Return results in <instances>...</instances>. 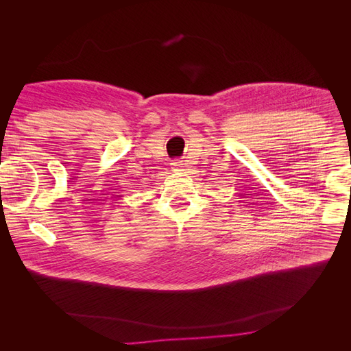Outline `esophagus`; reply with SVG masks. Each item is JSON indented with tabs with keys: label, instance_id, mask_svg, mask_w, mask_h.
<instances>
[{
	"label": "esophagus",
	"instance_id": "34e87169",
	"mask_svg": "<svg viewBox=\"0 0 351 351\" xmlns=\"http://www.w3.org/2000/svg\"><path fill=\"white\" fill-rule=\"evenodd\" d=\"M171 168H173V171H184L186 164H184V161H174L171 164Z\"/></svg>",
	"mask_w": 351,
	"mask_h": 351
}]
</instances>
